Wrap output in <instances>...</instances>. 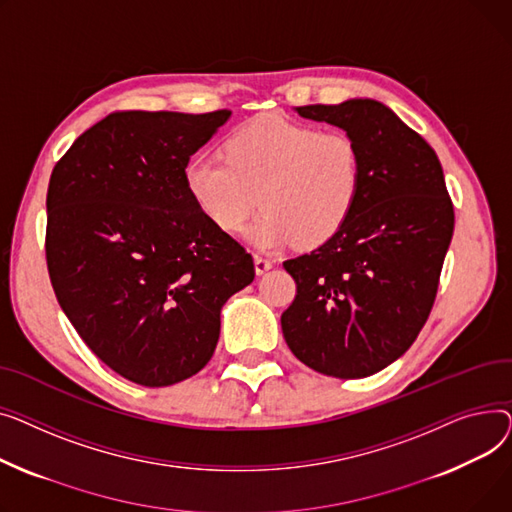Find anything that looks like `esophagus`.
<instances>
[{
	"label": "esophagus",
	"mask_w": 512,
	"mask_h": 512,
	"mask_svg": "<svg viewBox=\"0 0 512 512\" xmlns=\"http://www.w3.org/2000/svg\"><path fill=\"white\" fill-rule=\"evenodd\" d=\"M254 268H256V275H264L266 270L273 268V260H270V258H264V256H260V254H256V256H254Z\"/></svg>",
	"instance_id": "esophagus-1"
}]
</instances>
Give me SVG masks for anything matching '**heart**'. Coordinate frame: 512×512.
<instances>
[{
    "label": "heart",
    "instance_id": "1",
    "mask_svg": "<svg viewBox=\"0 0 512 512\" xmlns=\"http://www.w3.org/2000/svg\"><path fill=\"white\" fill-rule=\"evenodd\" d=\"M223 159L194 157L184 182L200 213L225 233L242 231L262 250L297 242L320 246L349 221L362 190L359 146L343 130H320L281 113L237 128Z\"/></svg>",
    "mask_w": 512,
    "mask_h": 512
}]
</instances>
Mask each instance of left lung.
<instances>
[{"label":"left lung","instance_id":"left-lung-1","mask_svg":"<svg viewBox=\"0 0 512 512\" xmlns=\"http://www.w3.org/2000/svg\"><path fill=\"white\" fill-rule=\"evenodd\" d=\"M359 146L362 190L343 229L285 260L297 285L283 337L308 368L364 378L399 359L424 328L453 239L455 210L434 148L386 105H306Z\"/></svg>","mask_w":512,"mask_h":512}]
</instances>
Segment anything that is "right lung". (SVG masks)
Returning a JSON list of instances; mask_svg holds the SVG:
<instances>
[{
	"label": "right lung",
	"instance_id": "right-lung-1",
	"mask_svg": "<svg viewBox=\"0 0 512 512\" xmlns=\"http://www.w3.org/2000/svg\"><path fill=\"white\" fill-rule=\"evenodd\" d=\"M229 115L115 111L53 167L45 256L55 297L90 351L136 384L198 374L223 304L254 281L252 256L200 213L184 182Z\"/></svg>",
	"mask_w": 512,
	"mask_h": 512
}]
</instances>
